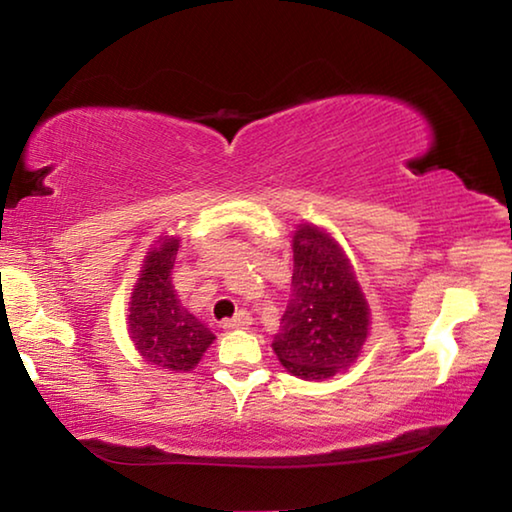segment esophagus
Returning a JSON list of instances; mask_svg holds the SVG:
<instances>
[{
  "mask_svg": "<svg viewBox=\"0 0 512 512\" xmlns=\"http://www.w3.org/2000/svg\"><path fill=\"white\" fill-rule=\"evenodd\" d=\"M223 329H246L248 325H250V314L246 309H239L235 316L232 318H228V320H223Z\"/></svg>",
  "mask_w": 512,
  "mask_h": 512,
  "instance_id": "esophagus-1",
  "label": "esophagus"
}]
</instances>
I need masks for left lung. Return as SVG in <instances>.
<instances>
[{"mask_svg": "<svg viewBox=\"0 0 512 512\" xmlns=\"http://www.w3.org/2000/svg\"><path fill=\"white\" fill-rule=\"evenodd\" d=\"M291 248L293 293L271 348L293 377L323 381L361 357L370 307L350 257L332 232L298 223Z\"/></svg>", "mask_w": 512, "mask_h": 512, "instance_id": "1", "label": "left lung"}]
</instances>
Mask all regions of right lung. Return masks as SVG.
<instances>
[{"label": "right lung", "mask_w": 512, "mask_h": 512, "mask_svg": "<svg viewBox=\"0 0 512 512\" xmlns=\"http://www.w3.org/2000/svg\"><path fill=\"white\" fill-rule=\"evenodd\" d=\"M180 237L162 235L144 255L128 302V336L144 363L164 372H189L198 366L216 336L201 318L183 307L171 284Z\"/></svg>", "instance_id": "right-lung-1"}]
</instances>
